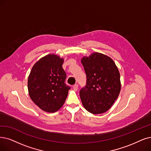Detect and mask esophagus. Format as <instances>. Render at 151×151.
<instances>
[{"instance_id":"34e87169","label":"esophagus","mask_w":151,"mask_h":151,"mask_svg":"<svg viewBox=\"0 0 151 151\" xmlns=\"http://www.w3.org/2000/svg\"><path fill=\"white\" fill-rule=\"evenodd\" d=\"M73 89L75 90V91H77L78 90V85L77 84H75V85L73 86Z\"/></svg>"}]
</instances>
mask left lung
Here are the masks:
<instances>
[{"instance_id": "1", "label": "left lung", "mask_w": 151, "mask_h": 151, "mask_svg": "<svg viewBox=\"0 0 151 151\" xmlns=\"http://www.w3.org/2000/svg\"><path fill=\"white\" fill-rule=\"evenodd\" d=\"M87 76L86 86L80 90L84 108L96 114L108 111L121 90L120 74L113 59L99 52H93L81 59Z\"/></svg>"}]
</instances>
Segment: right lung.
I'll use <instances>...</instances> for the list:
<instances>
[{
    "label": "right lung",
    "instance_id": "1",
    "mask_svg": "<svg viewBox=\"0 0 151 151\" xmlns=\"http://www.w3.org/2000/svg\"><path fill=\"white\" fill-rule=\"evenodd\" d=\"M64 59L47 55L36 63L28 79L30 98L42 110L54 113L64 104L70 87L65 83Z\"/></svg>",
    "mask_w": 151,
    "mask_h": 151
}]
</instances>
